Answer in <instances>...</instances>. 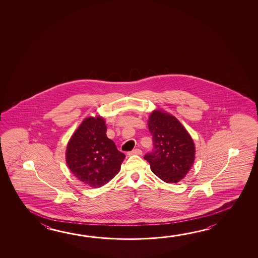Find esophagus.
<instances>
[{"instance_id":"1","label":"esophagus","mask_w":258,"mask_h":258,"mask_svg":"<svg viewBox=\"0 0 258 258\" xmlns=\"http://www.w3.org/2000/svg\"><path fill=\"white\" fill-rule=\"evenodd\" d=\"M141 154H142V151L140 149H133V150H131L130 152H127L128 156H131V155H141Z\"/></svg>"}]
</instances>
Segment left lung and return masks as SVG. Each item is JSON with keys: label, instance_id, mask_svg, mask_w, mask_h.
<instances>
[{"label": "left lung", "instance_id": "8db88e82", "mask_svg": "<svg viewBox=\"0 0 258 258\" xmlns=\"http://www.w3.org/2000/svg\"><path fill=\"white\" fill-rule=\"evenodd\" d=\"M153 149L144 156L161 180L176 183L189 171L195 160V145L188 132L174 116L155 110L149 117Z\"/></svg>", "mask_w": 258, "mask_h": 258}]
</instances>
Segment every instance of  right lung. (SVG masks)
Instances as JSON below:
<instances>
[{
    "mask_svg": "<svg viewBox=\"0 0 258 258\" xmlns=\"http://www.w3.org/2000/svg\"><path fill=\"white\" fill-rule=\"evenodd\" d=\"M106 131L101 117L85 118L69 141L66 150V162L71 171L93 188L111 180L125 158Z\"/></svg>",
    "mask_w": 258,
    "mask_h": 258,
    "instance_id": "right-lung-1",
    "label": "right lung"
}]
</instances>
